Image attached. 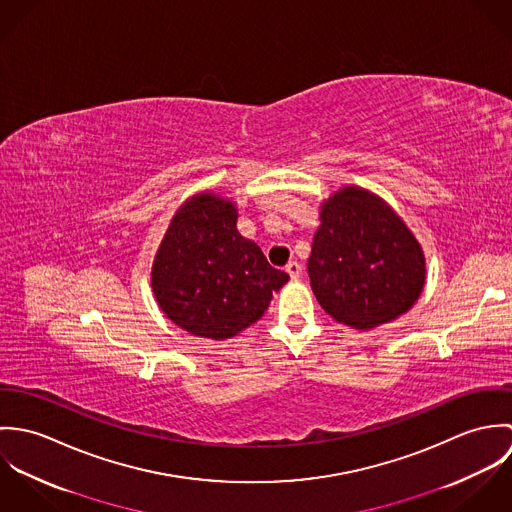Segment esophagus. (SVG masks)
Wrapping results in <instances>:
<instances>
[{
    "label": "esophagus",
    "mask_w": 512,
    "mask_h": 512,
    "mask_svg": "<svg viewBox=\"0 0 512 512\" xmlns=\"http://www.w3.org/2000/svg\"><path fill=\"white\" fill-rule=\"evenodd\" d=\"M286 272L290 274V278H299V274H301V266H299V262H295V260H292V262H288V266H286Z\"/></svg>",
    "instance_id": "34e87169"
}]
</instances>
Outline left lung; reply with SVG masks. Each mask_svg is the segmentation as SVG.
<instances>
[{
	"label": "left lung",
	"instance_id": "left-lung-1",
	"mask_svg": "<svg viewBox=\"0 0 512 512\" xmlns=\"http://www.w3.org/2000/svg\"><path fill=\"white\" fill-rule=\"evenodd\" d=\"M307 274L333 319L372 329L414 305L426 262L412 232L384 201L347 187L323 205Z\"/></svg>",
	"mask_w": 512,
	"mask_h": 512
}]
</instances>
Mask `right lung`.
<instances>
[{
    "mask_svg": "<svg viewBox=\"0 0 512 512\" xmlns=\"http://www.w3.org/2000/svg\"><path fill=\"white\" fill-rule=\"evenodd\" d=\"M290 276L236 230V209L213 195L189 199L171 220L155 256L151 286L181 329L228 339L256 323Z\"/></svg>",
    "mask_w": 512,
    "mask_h": 512,
    "instance_id": "obj_1",
    "label": "right lung"
}]
</instances>
